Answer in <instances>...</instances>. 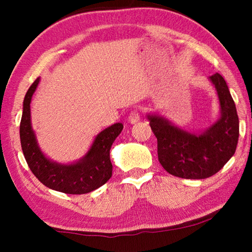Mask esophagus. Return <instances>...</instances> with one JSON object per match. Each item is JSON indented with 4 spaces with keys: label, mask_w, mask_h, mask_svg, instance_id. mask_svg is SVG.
<instances>
[{
    "label": "esophagus",
    "mask_w": 252,
    "mask_h": 252,
    "mask_svg": "<svg viewBox=\"0 0 252 252\" xmlns=\"http://www.w3.org/2000/svg\"><path fill=\"white\" fill-rule=\"evenodd\" d=\"M140 120V113L139 111L133 110L131 111L129 117H127V121H129L131 125H135V123H138Z\"/></svg>",
    "instance_id": "34e87169"
}]
</instances>
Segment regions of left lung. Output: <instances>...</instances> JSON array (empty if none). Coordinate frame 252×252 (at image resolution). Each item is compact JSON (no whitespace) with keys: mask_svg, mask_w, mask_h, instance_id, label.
Wrapping results in <instances>:
<instances>
[{"mask_svg":"<svg viewBox=\"0 0 252 252\" xmlns=\"http://www.w3.org/2000/svg\"><path fill=\"white\" fill-rule=\"evenodd\" d=\"M220 102V118L202 133H190L167 119L148 114L164 170L183 179H206L223 168L236 152L239 118L228 85L219 73L210 76Z\"/></svg>","mask_w":252,"mask_h":252,"instance_id":"1","label":"left lung"}]
</instances>
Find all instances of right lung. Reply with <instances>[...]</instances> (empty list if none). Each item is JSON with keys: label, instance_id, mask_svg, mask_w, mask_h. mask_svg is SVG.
<instances>
[{"label": "right lung", "instance_id": "1", "mask_svg": "<svg viewBox=\"0 0 252 252\" xmlns=\"http://www.w3.org/2000/svg\"><path fill=\"white\" fill-rule=\"evenodd\" d=\"M40 78L32 83L23 101V113L20 123L21 147L31 171L45 187L69 194H83L97 189L112 176L110 149L123 129L116 123L95 136L90 150L82 159L72 164H61L49 160L40 150L31 125L32 95Z\"/></svg>", "mask_w": 252, "mask_h": 252}]
</instances>
